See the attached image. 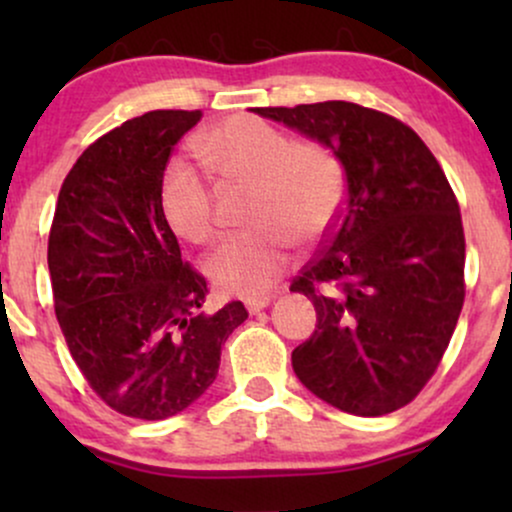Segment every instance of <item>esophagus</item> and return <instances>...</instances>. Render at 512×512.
Masks as SVG:
<instances>
[{
    "label": "esophagus",
    "instance_id": "obj_1",
    "mask_svg": "<svg viewBox=\"0 0 512 512\" xmlns=\"http://www.w3.org/2000/svg\"><path fill=\"white\" fill-rule=\"evenodd\" d=\"M269 301H272V296H248L245 298V308H248L250 313H260L262 308H267Z\"/></svg>",
    "mask_w": 512,
    "mask_h": 512
}]
</instances>
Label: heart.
Instances as JSON below:
<instances>
[{"label": "heart", "instance_id": "1", "mask_svg": "<svg viewBox=\"0 0 512 512\" xmlns=\"http://www.w3.org/2000/svg\"><path fill=\"white\" fill-rule=\"evenodd\" d=\"M197 154L221 180L252 185L245 219L255 226L228 238L207 260V274L223 291L269 289L291 262L296 240L320 243L342 214L346 175L327 144L296 142L269 122L233 115L199 137ZM158 202L187 243L207 245L219 233L214 190L192 163H170Z\"/></svg>", "mask_w": 512, "mask_h": 512}]
</instances>
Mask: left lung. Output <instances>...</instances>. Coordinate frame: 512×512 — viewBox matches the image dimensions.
I'll return each mask as SVG.
<instances>
[{
	"label": "left lung",
	"instance_id": "obj_1",
	"mask_svg": "<svg viewBox=\"0 0 512 512\" xmlns=\"http://www.w3.org/2000/svg\"><path fill=\"white\" fill-rule=\"evenodd\" d=\"M255 113L332 146L346 173L342 214L291 284L317 313L313 337L291 354L298 380L356 416L407 407L464 303V228L443 168L409 125L363 105Z\"/></svg>",
	"mask_w": 512,
	"mask_h": 512
}]
</instances>
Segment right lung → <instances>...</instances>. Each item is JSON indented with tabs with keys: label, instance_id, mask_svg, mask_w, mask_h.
Wrapping results in <instances>:
<instances>
[{
	"label": "right lung",
	"instance_id": "obj_1",
	"mask_svg": "<svg viewBox=\"0 0 512 512\" xmlns=\"http://www.w3.org/2000/svg\"><path fill=\"white\" fill-rule=\"evenodd\" d=\"M199 110H151L98 137L62 182L48 238L52 301L88 387L117 414L161 421L219 373L240 301L204 313L207 279L182 262L158 187Z\"/></svg>",
	"mask_w": 512,
	"mask_h": 512
}]
</instances>
